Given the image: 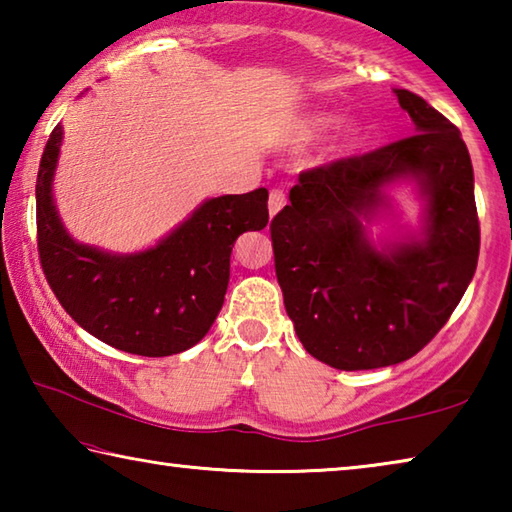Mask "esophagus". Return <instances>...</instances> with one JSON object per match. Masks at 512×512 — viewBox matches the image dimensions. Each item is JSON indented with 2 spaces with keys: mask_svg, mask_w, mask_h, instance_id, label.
Wrapping results in <instances>:
<instances>
[{
  "mask_svg": "<svg viewBox=\"0 0 512 512\" xmlns=\"http://www.w3.org/2000/svg\"><path fill=\"white\" fill-rule=\"evenodd\" d=\"M284 205H287V194H284L282 189H273V192L268 194V212H271V216H275Z\"/></svg>",
  "mask_w": 512,
  "mask_h": 512,
  "instance_id": "obj_1",
  "label": "esophagus"
}]
</instances>
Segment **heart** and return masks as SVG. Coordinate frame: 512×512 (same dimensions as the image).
Here are the masks:
<instances>
[{"mask_svg": "<svg viewBox=\"0 0 512 512\" xmlns=\"http://www.w3.org/2000/svg\"><path fill=\"white\" fill-rule=\"evenodd\" d=\"M332 124H334V115H327V112H314V115L300 117L296 124H293L291 137L300 144L314 142L316 137L323 131H327Z\"/></svg>", "mask_w": 512, "mask_h": 512, "instance_id": "heart-1", "label": "heart"}]
</instances>
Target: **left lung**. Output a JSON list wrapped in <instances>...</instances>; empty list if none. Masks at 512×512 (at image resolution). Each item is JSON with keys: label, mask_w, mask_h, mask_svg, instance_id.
Wrapping results in <instances>:
<instances>
[{"label": "left lung", "mask_w": 512, "mask_h": 512, "mask_svg": "<svg viewBox=\"0 0 512 512\" xmlns=\"http://www.w3.org/2000/svg\"><path fill=\"white\" fill-rule=\"evenodd\" d=\"M415 135L302 171L271 221L275 273L305 350L339 370L402 363L440 332L479 262L474 171L458 128L395 90ZM413 179L425 201L420 238L377 249L367 223L385 187Z\"/></svg>", "instance_id": "obj_1"}]
</instances>
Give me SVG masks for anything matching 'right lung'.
<instances>
[{"instance_id":"obj_1","label":"right lung","mask_w":512,"mask_h":512,"mask_svg":"<svg viewBox=\"0 0 512 512\" xmlns=\"http://www.w3.org/2000/svg\"><path fill=\"white\" fill-rule=\"evenodd\" d=\"M63 126L51 131L36 180L40 264L51 291L85 332L121 352L169 357L210 332L230 282L239 235L268 223V192L210 198L142 253L115 255L69 237L54 203Z\"/></svg>"}]
</instances>
